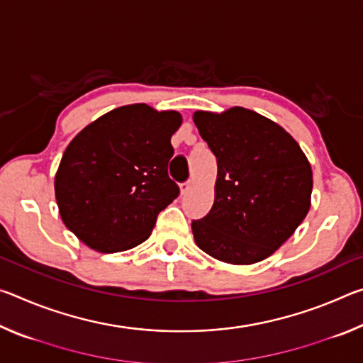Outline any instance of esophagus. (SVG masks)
Returning <instances> with one entry per match:
<instances>
[{"label": "esophagus", "instance_id": "1", "mask_svg": "<svg viewBox=\"0 0 363 363\" xmlns=\"http://www.w3.org/2000/svg\"><path fill=\"white\" fill-rule=\"evenodd\" d=\"M190 187H192V182H190V181L181 184V194L186 195V194L189 192V190H190Z\"/></svg>", "mask_w": 363, "mask_h": 363}]
</instances>
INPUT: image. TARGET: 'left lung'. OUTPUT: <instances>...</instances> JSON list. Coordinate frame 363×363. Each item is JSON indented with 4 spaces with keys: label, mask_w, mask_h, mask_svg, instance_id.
Wrapping results in <instances>:
<instances>
[{
    "label": "left lung",
    "mask_w": 363,
    "mask_h": 363,
    "mask_svg": "<svg viewBox=\"0 0 363 363\" xmlns=\"http://www.w3.org/2000/svg\"><path fill=\"white\" fill-rule=\"evenodd\" d=\"M194 123L218 160L214 203L192 220L196 247L235 266L266 259L309 213V160L291 134L253 110H196Z\"/></svg>",
    "instance_id": "obj_1"
}]
</instances>
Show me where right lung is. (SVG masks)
<instances>
[{"label": "right lung", "mask_w": 363, "mask_h": 363, "mask_svg": "<svg viewBox=\"0 0 363 363\" xmlns=\"http://www.w3.org/2000/svg\"><path fill=\"white\" fill-rule=\"evenodd\" d=\"M182 116L147 104L110 110L79 131L60 160L54 190L65 227L86 247L118 253L150 237L177 195L171 136Z\"/></svg>", "instance_id": "right-lung-1"}]
</instances>
